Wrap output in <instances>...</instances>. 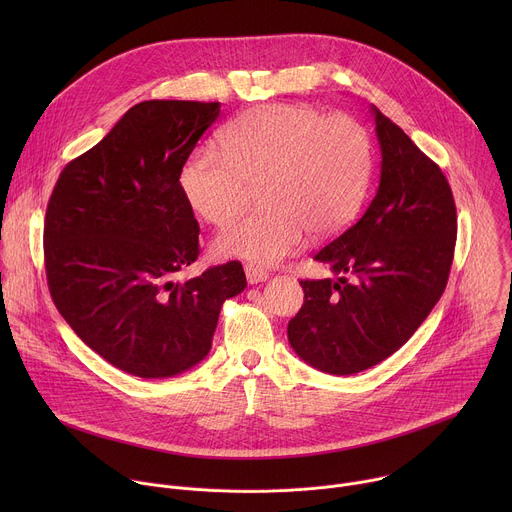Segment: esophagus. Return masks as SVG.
I'll return each instance as SVG.
<instances>
[{
	"label": "esophagus",
	"instance_id": "1",
	"mask_svg": "<svg viewBox=\"0 0 512 512\" xmlns=\"http://www.w3.org/2000/svg\"><path fill=\"white\" fill-rule=\"evenodd\" d=\"M245 275H247L249 283H261V281L269 279V271L259 267V265H255V263H247L245 265Z\"/></svg>",
	"mask_w": 512,
	"mask_h": 512
}]
</instances>
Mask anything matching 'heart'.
Instances as JSON below:
<instances>
[{"instance_id": "1", "label": "heart", "mask_w": 512, "mask_h": 512, "mask_svg": "<svg viewBox=\"0 0 512 512\" xmlns=\"http://www.w3.org/2000/svg\"><path fill=\"white\" fill-rule=\"evenodd\" d=\"M223 152L196 150L180 172L192 210L223 227L261 186L263 210L216 237L225 257L277 263L308 237L332 235L360 208L373 174L371 139L346 115L324 117L306 105H261L223 133Z\"/></svg>"}]
</instances>
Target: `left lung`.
<instances>
[{"label": "left lung", "mask_w": 512, "mask_h": 512, "mask_svg": "<svg viewBox=\"0 0 512 512\" xmlns=\"http://www.w3.org/2000/svg\"><path fill=\"white\" fill-rule=\"evenodd\" d=\"M371 113L379 190L314 255L338 279H302L304 306L287 324L291 348L330 375L360 373L399 350L442 298L454 261L458 218L444 172L377 107Z\"/></svg>", "instance_id": "1"}]
</instances>
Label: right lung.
Listing matches in <instances>:
<instances>
[{
    "label": "right lung",
    "mask_w": 512,
    "mask_h": 512,
    "mask_svg": "<svg viewBox=\"0 0 512 512\" xmlns=\"http://www.w3.org/2000/svg\"><path fill=\"white\" fill-rule=\"evenodd\" d=\"M221 103L143 101L66 164L44 218L54 306L113 367L166 379L212 346L225 300L247 287L239 261L178 281L198 257L200 227L180 172Z\"/></svg>",
    "instance_id": "right-lung-1"
}]
</instances>
